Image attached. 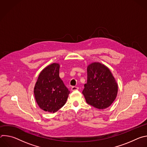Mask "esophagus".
Masks as SVG:
<instances>
[{
    "label": "esophagus",
    "instance_id": "1",
    "mask_svg": "<svg viewBox=\"0 0 147 147\" xmlns=\"http://www.w3.org/2000/svg\"><path fill=\"white\" fill-rule=\"evenodd\" d=\"M78 90V87H76V86H73L71 87V90L72 91H76V90Z\"/></svg>",
    "mask_w": 147,
    "mask_h": 147
}]
</instances>
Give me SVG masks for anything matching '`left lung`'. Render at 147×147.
Segmentation results:
<instances>
[{"label":"left lung","mask_w":147,"mask_h":147,"mask_svg":"<svg viewBox=\"0 0 147 147\" xmlns=\"http://www.w3.org/2000/svg\"><path fill=\"white\" fill-rule=\"evenodd\" d=\"M118 87L109 69L99 63L87 67V82L82 94L86 102L99 109L108 108L115 100Z\"/></svg>","instance_id":"left-lung-1"}]
</instances>
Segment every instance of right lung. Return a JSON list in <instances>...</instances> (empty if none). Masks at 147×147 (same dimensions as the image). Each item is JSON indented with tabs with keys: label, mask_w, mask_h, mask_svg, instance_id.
<instances>
[{
	"label": "right lung",
	"mask_w": 147,
	"mask_h": 147,
	"mask_svg": "<svg viewBox=\"0 0 147 147\" xmlns=\"http://www.w3.org/2000/svg\"><path fill=\"white\" fill-rule=\"evenodd\" d=\"M36 101L42 110L55 113L67 99L70 91L59 77V65L53 63L42 71L34 88Z\"/></svg>",
	"instance_id": "1"
}]
</instances>
